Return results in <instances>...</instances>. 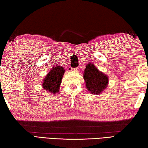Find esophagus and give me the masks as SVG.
Returning a JSON list of instances; mask_svg holds the SVG:
<instances>
[{
	"label": "esophagus",
	"mask_w": 148,
	"mask_h": 148,
	"mask_svg": "<svg viewBox=\"0 0 148 148\" xmlns=\"http://www.w3.org/2000/svg\"><path fill=\"white\" fill-rule=\"evenodd\" d=\"M77 71H78V68H75V69H71V71L72 72H77Z\"/></svg>",
	"instance_id": "34e87169"
}]
</instances>
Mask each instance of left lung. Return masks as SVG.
Segmentation results:
<instances>
[{"instance_id": "left-lung-1", "label": "left lung", "mask_w": 148, "mask_h": 148, "mask_svg": "<svg viewBox=\"0 0 148 148\" xmlns=\"http://www.w3.org/2000/svg\"><path fill=\"white\" fill-rule=\"evenodd\" d=\"M86 88L92 94H101L108 84V77L103 72L99 71L94 64L86 65L84 73Z\"/></svg>"}]
</instances>
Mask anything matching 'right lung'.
<instances>
[{"instance_id":"add662e5","label":"right lung","mask_w":148,"mask_h":148,"mask_svg":"<svg viewBox=\"0 0 148 148\" xmlns=\"http://www.w3.org/2000/svg\"><path fill=\"white\" fill-rule=\"evenodd\" d=\"M64 69L61 66L53 67L50 72L44 77L42 83V87L51 93L56 94L59 91L60 85L61 84Z\"/></svg>"}]
</instances>
